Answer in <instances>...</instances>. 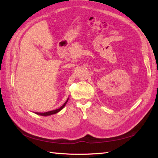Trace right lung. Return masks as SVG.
<instances>
[{
  "instance_id": "add662e5",
  "label": "right lung",
  "mask_w": 158,
  "mask_h": 158,
  "mask_svg": "<svg viewBox=\"0 0 158 158\" xmlns=\"http://www.w3.org/2000/svg\"><path fill=\"white\" fill-rule=\"evenodd\" d=\"M69 100V98L66 100V101L64 102V104L60 107V108L58 109H56V110H50V111H48V112H45V113H35L36 114H37V115H42V116H48V115H53V114H56L57 113H58L60 110H61L65 106L66 104L67 103V102H68Z\"/></svg>"
}]
</instances>
